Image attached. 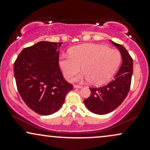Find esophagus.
I'll return each instance as SVG.
<instances>
[{"instance_id":"esophagus-1","label":"esophagus","mask_w":150,"mask_h":150,"mask_svg":"<svg viewBox=\"0 0 150 150\" xmlns=\"http://www.w3.org/2000/svg\"><path fill=\"white\" fill-rule=\"evenodd\" d=\"M74 87H75V88H82V86L81 85H74Z\"/></svg>"}]
</instances>
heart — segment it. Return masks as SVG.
<instances>
[{"label":"heart","instance_id":"obj_1","mask_svg":"<svg viewBox=\"0 0 150 150\" xmlns=\"http://www.w3.org/2000/svg\"><path fill=\"white\" fill-rule=\"evenodd\" d=\"M69 54L70 56H61L58 61L65 79L73 80L82 67L84 73L77 79L89 80L94 85L108 82L121 61V55L118 50L101 44H85L75 46L70 49Z\"/></svg>","mask_w":150,"mask_h":150}]
</instances>
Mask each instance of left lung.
Listing matches in <instances>:
<instances>
[{
	"mask_svg": "<svg viewBox=\"0 0 150 150\" xmlns=\"http://www.w3.org/2000/svg\"><path fill=\"white\" fill-rule=\"evenodd\" d=\"M111 42L121 53V66L113 80L107 85L100 87H91V95L84 100L85 106L91 112L99 115L111 112L119 106L128 95L131 85L132 58L124 46Z\"/></svg>",
	"mask_w": 150,
	"mask_h": 150,
	"instance_id": "8db88e82",
	"label": "left lung"
}]
</instances>
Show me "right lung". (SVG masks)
Segmentation results:
<instances>
[{
	"mask_svg": "<svg viewBox=\"0 0 150 150\" xmlns=\"http://www.w3.org/2000/svg\"><path fill=\"white\" fill-rule=\"evenodd\" d=\"M62 42H39L25 48L14 63L17 88L27 106L41 115L56 112L73 88L58 64Z\"/></svg>",
	"mask_w": 150,
	"mask_h": 150,
	"instance_id": "obj_1",
	"label": "right lung"
}]
</instances>
